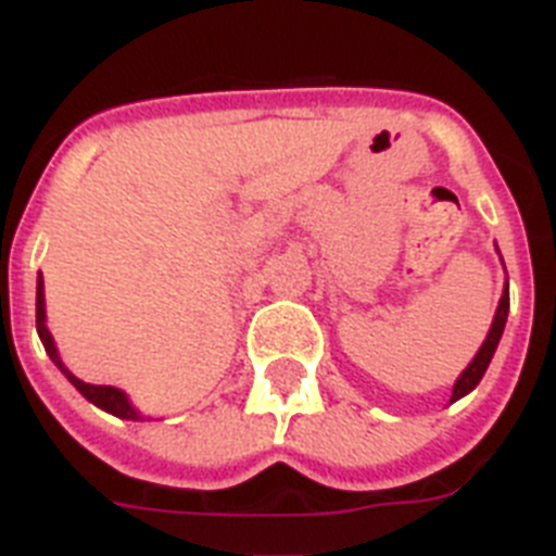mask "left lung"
<instances>
[{"label":"left lung","instance_id":"8db88e82","mask_svg":"<svg viewBox=\"0 0 556 556\" xmlns=\"http://www.w3.org/2000/svg\"><path fill=\"white\" fill-rule=\"evenodd\" d=\"M506 318H508V281H506V289H503V298H500L497 312H494V320H492V329H489V334H485L483 346H480V352L475 355V361L466 366V371H463L460 378H457V383H454L452 403L460 401L463 394H469L471 389H475L477 383L483 380L485 369H489V364H492L500 338H503V329H506Z\"/></svg>","mask_w":556,"mask_h":556}]
</instances>
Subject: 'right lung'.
Instances as JSON below:
<instances>
[{
	"instance_id": "obj_1",
	"label": "right lung",
	"mask_w": 556,
	"mask_h": 556,
	"mask_svg": "<svg viewBox=\"0 0 556 556\" xmlns=\"http://www.w3.org/2000/svg\"><path fill=\"white\" fill-rule=\"evenodd\" d=\"M36 332H39V338H41V343H45V352L50 355V361H53L59 369H62L64 378L71 380L73 387L79 389L87 401L93 403V406H99V409L110 412V415L122 417V420H141V412H136V406L127 401V394H124L122 389L93 387V383H85V380L76 378V375H73V371L62 364L56 343H53V334H50L48 324H45V281H41V275H39V281H36Z\"/></svg>"
}]
</instances>
